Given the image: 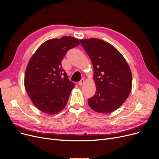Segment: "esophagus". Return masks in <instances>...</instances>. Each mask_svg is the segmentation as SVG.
<instances>
[{"mask_svg":"<svg viewBox=\"0 0 159 159\" xmlns=\"http://www.w3.org/2000/svg\"><path fill=\"white\" fill-rule=\"evenodd\" d=\"M84 79H81L79 82V86H82L83 84H84Z\"/></svg>","mask_w":159,"mask_h":159,"instance_id":"esophagus-1","label":"esophagus"}]
</instances>
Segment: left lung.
Wrapping results in <instances>:
<instances>
[{
  "instance_id": "obj_1",
  "label": "left lung",
  "mask_w": 159,
  "mask_h": 159,
  "mask_svg": "<svg viewBox=\"0 0 159 159\" xmlns=\"http://www.w3.org/2000/svg\"><path fill=\"white\" fill-rule=\"evenodd\" d=\"M92 62L96 85L95 95L88 98L93 110L109 113L116 110L129 96L132 86L129 67L121 53L98 39L80 40Z\"/></svg>"
}]
</instances>
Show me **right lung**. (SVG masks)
Returning <instances> with one entry per match:
<instances>
[{
  "label": "right lung",
  "instance_id": "right-lung-1",
  "mask_svg": "<svg viewBox=\"0 0 159 159\" xmlns=\"http://www.w3.org/2000/svg\"><path fill=\"white\" fill-rule=\"evenodd\" d=\"M80 44L77 39L62 37L48 40L31 57L24 77V86L31 101L39 110L55 114L66 106L75 84L62 67L69 49Z\"/></svg>",
  "mask_w": 159,
  "mask_h": 159
}]
</instances>
